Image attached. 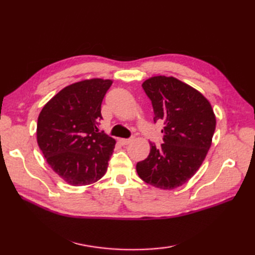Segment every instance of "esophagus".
Wrapping results in <instances>:
<instances>
[{"mask_svg":"<svg viewBox=\"0 0 255 255\" xmlns=\"http://www.w3.org/2000/svg\"><path fill=\"white\" fill-rule=\"evenodd\" d=\"M132 140H133V138H129V139H119V142H121L123 145H126V144H128V143L132 142Z\"/></svg>","mask_w":255,"mask_h":255,"instance_id":"1","label":"esophagus"}]
</instances>
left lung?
<instances>
[{"label":"left lung","instance_id":"1","mask_svg":"<svg viewBox=\"0 0 255 255\" xmlns=\"http://www.w3.org/2000/svg\"><path fill=\"white\" fill-rule=\"evenodd\" d=\"M152 103L154 123L163 124V143L150 142L147 159L137 163L145 183L161 189L183 185L202 165L216 129V116L209 101L173 77L156 75L142 83Z\"/></svg>","mask_w":255,"mask_h":255}]
</instances>
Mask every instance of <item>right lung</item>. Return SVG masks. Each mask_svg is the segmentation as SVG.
Listing matches in <instances>:
<instances>
[{
    "label": "right lung",
    "instance_id": "obj_1",
    "mask_svg": "<svg viewBox=\"0 0 255 255\" xmlns=\"http://www.w3.org/2000/svg\"><path fill=\"white\" fill-rule=\"evenodd\" d=\"M112 83V80L90 79L70 84L38 116V145L47 163L70 185L93 184L107 171L116 141L97 132L96 125Z\"/></svg>",
    "mask_w": 255,
    "mask_h": 255
}]
</instances>
